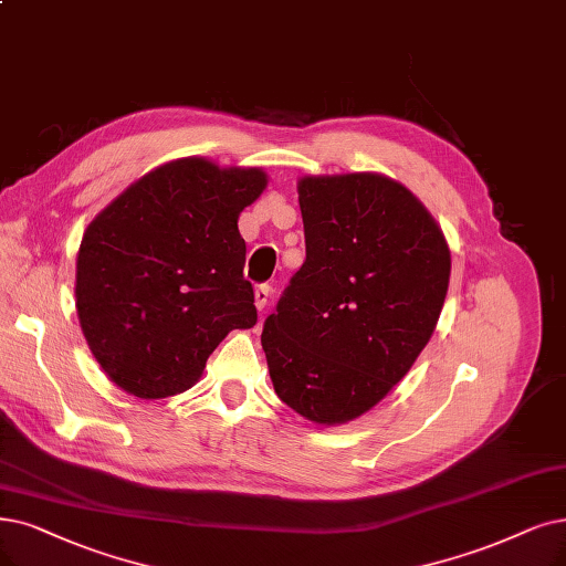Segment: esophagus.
Here are the masks:
<instances>
[{
  "label": "esophagus",
  "instance_id": "1",
  "mask_svg": "<svg viewBox=\"0 0 566 566\" xmlns=\"http://www.w3.org/2000/svg\"><path fill=\"white\" fill-rule=\"evenodd\" d=\"M269 297H271V285L264 283V285H258V287H255V306H258L260 311L266 308Z\"/></svg>",
  "mask_w": 566,
  "mask_h": 566
}]
</instances>
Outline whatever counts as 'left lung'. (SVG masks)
<instances>
[{
  "mask_svg": "<svg viewBox=\"0 0 566 566\" xmlns=\"http://www.w3.org/2000/svg\"><path fill=\"white\" fill-rule=\"evenodd\" d=\"M306 260L264 321L274 390L300 416L348 422L409 374L450 279L443 232L380 174L300 180Z\"/></svg>",
  "mask_w": 566,
  "mask_h": 566,
  "instance_id": "1",
  "label": "left lung"
}]
</instances>
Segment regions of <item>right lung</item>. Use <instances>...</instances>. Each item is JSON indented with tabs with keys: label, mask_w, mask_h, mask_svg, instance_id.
<instances>
[{
	"label": "right lung",
	"mask_w": 566,
	"mask_h": 566,
	"mask_svg": "<svg viewBox=\"0 0 566 566\" xmlns=\"http://www.w3.org/2000/svg\"><path fill=\"white\" fill-rule=\"evenodd\" d=\"M260 169L186 157L139 178L87 224L76 311L108 378L144 399L192 388L228 332L258 323L239 213Z\"/></svg>",
	"instance_id": "add662e5"
}]
</instances>
